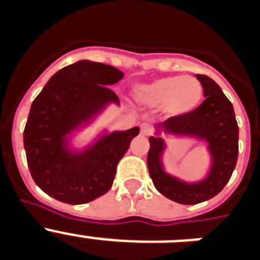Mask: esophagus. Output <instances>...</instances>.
I'll use <instances>...</instances> for the list:
<instances>
[{
    "instance_id": "obj_1",
    "label": "esophagus",
    "mask_w": 260,
    "mask_h": 260,
    "mask_svg": "<svg viewBox=\"0 0 260 260\" xmlns=\"http://www.w3.org/2000/svg\"><path fill=\"white\" fill-rule=\"evenodd\" d=\"M141 134L144 135V137L150 135L151 134V126L147 125V123H143V125L141 126Z\"/></svg>"
}]
</instances>
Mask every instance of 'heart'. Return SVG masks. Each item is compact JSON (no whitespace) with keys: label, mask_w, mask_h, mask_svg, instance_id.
<instances>
[{"label":"heart","mask_w":260,"mask_h":260,"mask_svg":"<svg viewBox=\"0 0 260 260\" xmlns=\"http://www.w3.org/2000/svg\"><path fill=\"white\" fill-rule=\"evenodd\" d=\"M134 98L146 107L162 108L169 116L181 117L198 107L203 98V87L190 75H172L135 87Z\"/></svg>","instance_id":"1"}]
</instances>
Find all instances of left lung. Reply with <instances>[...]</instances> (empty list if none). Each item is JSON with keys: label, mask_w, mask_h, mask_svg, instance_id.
<instances>
[{"label": "left lung", "mask_w": 260, "mask_h": 260, "mask_svg": "<svg viewBox=\"0 0 260 260\" xmlns=\"http://www.w3.org/2000/svg\"><path fill=\"white\" fill-rule=\"evenodd\" d=\"M203 87L204 100L191 113L155 123L150 137L147 167L160 194L181 204H197L219 194L231 180L238 157V125L232 103L207 75H195ZM165 137L206 141L210 156L208 173L198 181H185L168 174L164 165Z\"/></svg>", "instance_id": "left-lung-1"}]
</instances>
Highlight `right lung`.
Wrapping results in <instances>:
<instances>
[{
    "instance_id": "right-lung-1",
    "label": "right lung",
    "mask_w": 260,
    "mask_h": 260,
    "mask_svg": "<svg viewBox=\"0 0 260 260\" xmlns=\"http://www.w3.org/2000/svg\"><path fill=\"white\" fill-rule=\"evenodd\" d=\"M110 65L80 59L52 75L29 109L23 144L36 185L68 204L95 201L112 187L118 161L139 127L99 130L84 146L75 139L109 105L119 107L109 88L123 78Z\"/></svg>"
}]
</instances>
